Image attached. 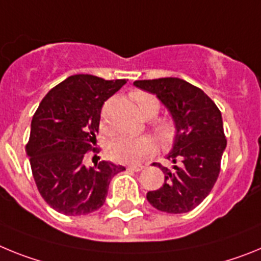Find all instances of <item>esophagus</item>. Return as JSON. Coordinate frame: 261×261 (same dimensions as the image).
I'll use <instances>...</instances> for the list:
<instances>
[{
    "instance_id": "34e87169",
    "label": "esophagus",
    "mask_w": 261,
    "mask_h": 261,
    "mask_svg": "<svg viewBox=\"0 0 261 261\" xmlns=\"http://www.w3.org/2000/svg\"><path fill=\"white\" fill-rule=\"evenodd\" d=\"M143 165H130L128 167V171H133V172H140V171H143Z\"/></svg>"
}]
</instances>
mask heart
I'll return each instance as SVG.
<instances>
[{"label": "heart", "mask_w": 261, "mask_h": 261, "mask_svg": "<svg viewBox=\"0 0 261 261\" xmlns=\"http://www.w3.org/2000/svg\"><path fill=\"white\" fill-rule=\"evenodd\" d=\"M133 98L137 102L140 114L146 119H151L158 115L160 105L153 94L146 92H135L133 94ZM153 130L163 143L171 142L176 133L174 123L167 118L156 121L153 123ZM153 149H155L153 140L146 135L143 137H118L110 142L108 147V153L115 162L134 164V163L140 162L149 153H152Z\"/></svg>", "instance_id": "1"}]
</instances>
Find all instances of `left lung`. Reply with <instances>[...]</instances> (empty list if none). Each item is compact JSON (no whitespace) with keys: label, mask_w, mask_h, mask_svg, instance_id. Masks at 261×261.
Here are the masks:
<instances>
[{"label":"left lung","mask_w":261,"mask_h":261,"mask_svg":"<svg viewBox=\"0 0 261 261\" xmlns=\"http://www.w3.org/2000/svg\"><path fill=\"white\" fill-rule=\"evenodd\" d=\"M134 85L152 93L168 110L174 123L168 169L159 163L164 184L147 193L148 202L160 212L182 214L209 196L221 171L227 140L219 109L203 90L177 77L137 80Z\"/></svg>","instance_id":"obj_1"}]
</instances>
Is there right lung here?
I'll use <instances>...</instances> for the list:
<instances>
[{
    "label": "right lung",
    "instance_id": "obj_1",
    "mask_svg": "<svg viewBox=\"0 0 261 261\" xmlns=\"http://www.w3.org/2000/svg\"><path fill=\"white\" fill-rule=\"evenodd\" d=\"M124 84L73 74L52 88L34 114L26 152L40 196L56 212L85 215L98 210L112 178L126 169L112 162H99L96 168L84 164L97 142L103 102Z\"/></svg>",
    "mask_w": 261,
    "mask_h": 261
}]
</instances>
